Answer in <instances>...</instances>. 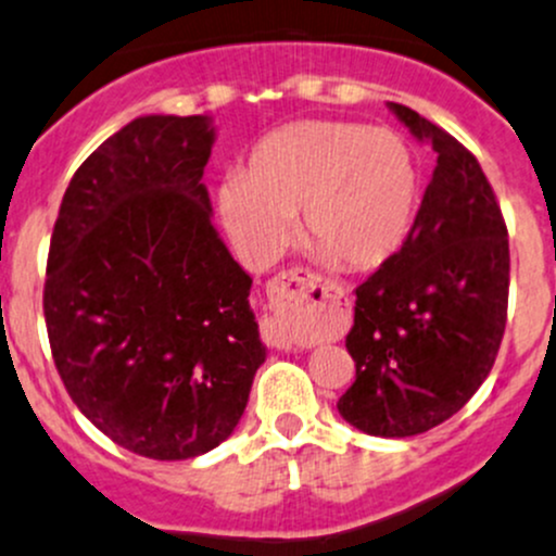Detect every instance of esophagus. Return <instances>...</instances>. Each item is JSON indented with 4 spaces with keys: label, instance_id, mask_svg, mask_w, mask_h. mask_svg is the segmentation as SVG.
<instances>
[{
    "label": "esophagus",
    "instance_id": "obj_1",
    "mask_svg": "<svg viewBox=\"0 0 556 556\" xmlns=\"http://www.w3.org/2000/svg\"><path fill=\"white\" fill-rule=\"evenodd\" d=\"M317 277L308 271H285L268 282L266 293L271 303L274 317L263 319V341L277 349H293V332H290V317L308 306L312 293L317 290Z\"/></svg>",
    "mask_w": 556,
    "mask_h": 556
}]
</instances>
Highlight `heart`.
Here are the masks:
<instances>
[{"label":"heart","instance_id":"obj_1","mask_svg":"<svg viewBox=\"0 0 556 556\" xmlns=\"http://www.w3.org/2000/svg\"><path fill=\"white\" fill-rule=\"evenodd\" d=\"M418 167L396 132L359 122L303 119L266 136L242 175L220 180L215 207L231 244L271 266L306 242L352 271H372L405 248L418 213Z\"/></svg>","mask_w":556,"mask_h":556}]
</instances>
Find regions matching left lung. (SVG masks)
Returning a JSON list of instances; mask_svg holds the SVG:
<instances>
[{
  "instance_id": "8db88e82",
  "label": "left lung",
  "mask_w": 556,
  "mask_h": 556,
  "mask_svg": "<svg viewBox=\"0 0 556 556\" xmlns=\"http://www.w3.org/2000/svg\"><path fill=\"white\" fill-rule=\"evenodd\" d=\"M389 109L434 149L437 167L405 248L356 288V378L338 413L402 440L455 416L488 378L506 327L509 233L475 154L418 111Z\"/></svg>"
}]
</instances>
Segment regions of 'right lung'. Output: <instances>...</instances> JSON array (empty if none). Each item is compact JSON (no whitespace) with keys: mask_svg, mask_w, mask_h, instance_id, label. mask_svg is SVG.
<instances>
[{"mask_svg":"<svg viewBox=\"0 0 556 556\" xmlns=\"http://www.w3.org/2000/svg\"><path fill=\"white\" fill-rule=\"evenodd\" d=\"M210 116H138L68 184L52 229L45 323L81 416L154 460L218 447L266 362L250 274L202 184Z\"/></svg>","mask_w":556,"mask_h":556,"instance_id":"right-lung-1","label":"right lung"}]
</instances>
